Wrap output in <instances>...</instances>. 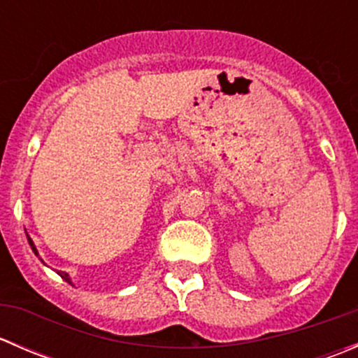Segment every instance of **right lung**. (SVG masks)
<instances>
[{"mask_svg": "<svg viewBox=\"0 0 358 358\" xmlns=\"http://www.w3.org/2000/svg\"><path fill=\"white\" fill-rule=\"evenodd\" d=\"M27 241H29V246H31V249H32V252H34L36 256H39V252H38V249H36V246H34V243H32V239L31 237L27 236ZM59 275L62 277L64 280H66V282H69V284H72V280H71V277H69V273H66V272H59Z\"/></svg>", "mask_w": 358, "mask_h": 358, "instance_id": "add662e5", "label": "right lung"}]
</instances>
